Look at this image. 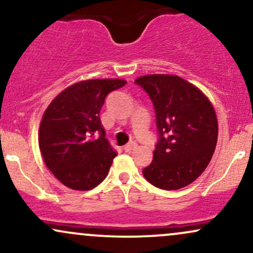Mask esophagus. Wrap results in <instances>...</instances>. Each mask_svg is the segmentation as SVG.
<instances>
[{"instance_id": "34e87169", "label": "esophagus", "mask_w": 253, "mask_h": 253, "mask_svg": "<svg viewBox=\"0 0 253 253\" xmlns=\"http://www.w3.org/2000/svg\"><path fill=\"white\" fill-rule=\"evenodd\" d=\"M135 146H136V144L133 143V141H130V143H128L127 145H125L124 150L126 151V152H129V151H132L133 149H135Z\"/></svg>"}]
</instances>
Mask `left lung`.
<instances>
[{
  "instance_id": "left-lung-1",
  "label": "left lung",
  "mask_w": 253,
  "mask_h": 253,
  "mask_svg": "<svg viewBox=\"0 0 253 253\" xmlns=\"http://www.w3.org/2000/svg\"><path fill=\"white\" fill-rule=\"evenodd\" d=\"M156 113L158 141L143 175L159 189L177 190L193 183L210 164L217 141V120L211 101L195 85L173 75L136 78Z\"/></svg>"
}]
</instances>
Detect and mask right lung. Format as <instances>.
<instances>
[{
	"mask_svg": "<svg viewBox=\"0 0 253 253\" xmlns=\"http://www.w3.org/2000/svg\"><path fill=\"white\" fill-rule=\"evenodd\" d=\"M124 80L82 81L63 90L43 113L39 147L48 170L65 187L90 190L106 178L117 157L101 125L107 95Z\"/></svg>",
	"mask_w": 253,
	"mask_h": 253,
	"instance_id": "add662e5",
	"label": "right lung"
}]
</instances>
